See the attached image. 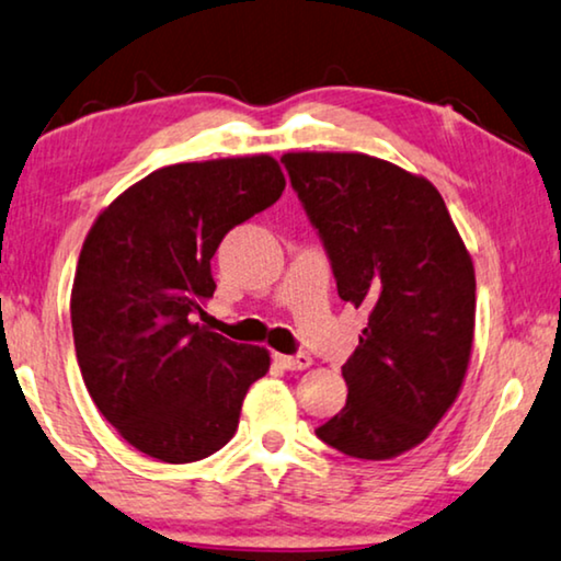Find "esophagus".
<instances>
[{
    "mask_svg": "<svg viewBox=\"0 0 561 561\" xmlns=\"http://www.w3.org/2000/svg\"><path fill=\"white\" fill-rule=\"evenodd\" d=\"M275 363H278L283 370H306L311 365V357L298 352V355H275Z\"/></svg>",
    "mask_w": 561,
    "mask_h": 561,
    "instance_id": "34e87169",
    "label": "esophagus"
}]
</instances>
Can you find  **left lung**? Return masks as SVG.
I'll use <instances>...</instances> for the list:
<instances>
[{
    "mask_svg": "<svg viewBox=\"0 0 561 561\" xmlns=\"http://www.w3.org/2000/svg\"><path fill=\"white\" fill-rule=\"evenodd\" d=\"M290 186L324 242L342 301L367 311L342 365L344 409L317 428L357 459L426 439L462 388L474 334V267L439 191L363 152H286Z\"/></svg>",
    "mask_w": 561,
    "mask_h": 561,
    "instance_id": "left-lung-1",
    "label": "left lung"
}]
</instances>
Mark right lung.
Instances as JSON below:
<instances>
[{
  "mask_svg": "<svg viewBox=\"0 0 561 561\" xmlns=\"http://www.w3.org/2000/svg\"><path fill=\"white\" fill-rule=\"evenodd\" d=\"M271 156L175 163L145 175L99 214L83 240L71 327L83 382L135 449L186 465L225 447L265 347L204 324L211 257L229 229L278 202Z\"/></svg>",
  "mask_w": 561,
  "mask_h": 561,
  "instance_id": "add662e5",
  "label": "right lung"
}]
</instances>
